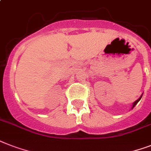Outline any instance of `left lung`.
<instances>
[{"label":"left lung","mask_w":151,"mask_h":151,"mask_svg":"<svg viewBox=\"0 0 151 151\" xmlns=\"http://www.w3.org/2000/svg\"><path fill=\"white\" fill-rule=\"evenodd\" d=\"M142 96H143V95H141V96L139 97V99H137V101H134V102H133V105H132V109H133V108L135 107V105H137V103H138V102H139V100H140V99H141Z\"/></svg>","instance_id":"obj_1"}]
</instances>
